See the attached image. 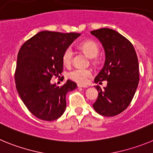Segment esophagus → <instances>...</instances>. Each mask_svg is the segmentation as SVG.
<instances>
[{"mask_svg":"<svg viewBox=\"0 0 153 153\" xmlns=\"http://www.w3.org/2000/svg\"><path fill=\"white\" fill-rule=\"evenodd\" d=\"M77 86L78 87H82V88H87L88 86H85V85H81V84H77Z\"/></svg>","mask_w":153,"mask_h":153,"instance_id":"34e87169","label":"esophagus"}]
</instances>
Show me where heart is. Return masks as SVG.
Here are the masks:
<instances>
[{"mask_svg": "<svg viewBox=\"0 0 153 153\" xmlns=\"http://www.w3.org/2000/svg\"><path fill=\"white\" fill-rule=\"evenodd\" d=\"M80 49L90 58H94L98 55L100 48L98 44L93 40H86L79 46ZM73 57V51L70 47L66 48L62 54V62L66 67H69L71 64ZM93 75L91 70L90 69L75 68L70 71L68 76L70 79L78 83H85L89 78Z\"/></svg>", "mask_w": 153, "mask_h": 153, "instance_id": "1", "label": "heart"}]
</instances>
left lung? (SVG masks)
<instances>
[{
  "label": "left lung",
  "instance_id": "left-lung-1",
  "mask_svg": "<svg viewBox=\"0 0 153 153\" xmlns=\"http://www.w3.org/2000/svg\"><path fill=\"white\" fill-rule=\"evenodd\" d=\"M90 33L102 43L106 53L105 63L95 83L107 81L103 90L96 86L99 95L93 107L102 116L114 117L129 106L137 89L140 80L137 55L131 42L116 30L101 28Z\"/></svg>",
  "mask_w": 153,
  "mask_h": 153
}]
</instances>
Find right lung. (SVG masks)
<instances>
[{
	"label": "right lung",
	"mask_w": 153,
	"mask_h": 153,
	"mask_svg": "<svg viewBox=\"0 0 153 153\" xmlns=\"http://www.w3.org/2000/svg\"><path fill=\"white\" fill-rule=\"evenodd\" d=\"M79 35L41 31L27 40L19 51L16 88L24 105L36 118L53 121L64 113L66 95L76 88V83L67 79L57 86L51 84V79L63 72L62 54Z\"/></svg>",
	"instance_id": "right-lung-1"
}]
</instances>
